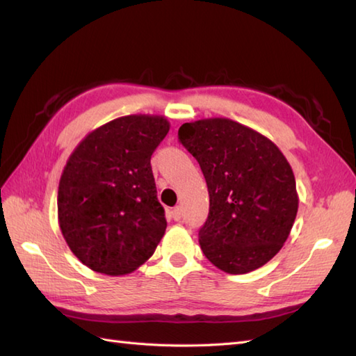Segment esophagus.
<instances>
[{"instance_id": "esophagus-1", "label": "esophagus", "mask_w": 356, "mask_h": 356, "mask_svg": "<svg viewBox=\"0 0 356 356\" xmlns=\"http://www.w3.org/2000/svg\"><path fill=\"white\" fill-rule=\"evenodd\" d=\"M171 217L174 218V220L179 222L180 218H182V209H180V207H176L172 211H171Z\"/></svg>"}]
</instances>
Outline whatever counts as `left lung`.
<instances>
[{"mask_svg":"<svg viewBox=\"0 0 356 356\" xmlns=\"http://www.w3.org/2000/svg\"><path fill=\"white\" fill-rule=\"evenodd\" d=\"M179 140L199 162L209 193L199 231L203 254L228 274L261 268L283 248L297 217L289 162L266 136L226 118L186 122Z\"/></svg>","mask_w":356,"mask_h":356,"instance_id":"1","label":"left lung"}]
</instances>
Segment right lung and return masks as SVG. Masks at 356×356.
<instances>
[{"label":"right lung","mask_w":356,"mask_h":356,"mask_svg":"<svg viewBox=\"0 0 356 356\" xmlns=\"http://www.w3.org/2000/svg\"><path fill=\"white\" fill-rule=\"evenodd\" d=\"M168 131L165 116H122L88 133L70 154L58 222L87 268L125 275L154 254L166 220L149 161Z\"/></svg>","instance_id":"1"}]
</instances>
